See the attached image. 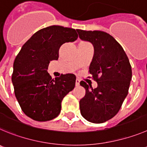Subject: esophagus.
Returning <instances> with one entry per match:
<instances>
[{
	"mask_svg": "<svg viewBox=\"0 0 147 147\" xmlns=\"http://www.w3.org/2000/svg\"><path fill=\"white\" fill-rule=\"evenodd\" d=\"M79 84H80V80H79V79H76V80H75V86H78Z\"/></svg>",
	"mask_w": 147,
	"mask_h": 147,
	"instance_id": "34e87169",
	"label": "esophagus"
}]
</instances>
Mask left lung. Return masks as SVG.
<instances>
[{"mask_svg": "<svg viewBox=\"0 0 147 147\" xmlns=\"http://www.w3.org/2000/svg\"><path fill=\"white\" fill-rule=\"evenodd\" d=\"M79 37L94 46L89 73L97 87L80 81L86 94L80 100V113L92 123H103L113 118L128 94L132 69L124 49L112 36L101 31L77 29ZM90 78V77H88Z\"/></svg>", "mask_w": 147, "mask_h": 147, "instance_id": "left-lung-1", "label": "left lung"}]
</instances>
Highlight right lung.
<instances>
[{
	"mask_svg": "<svg viewBox=\"0 0 147 147\" xmlns=\"http://www.w3.org/2000/svg\"><path fill=\"white\" fill-rule=\"evenodd\" d=\"M74 28L51 26L36 32L16 56L11 77L14 94L26 116L38 121L59 116L63 98L75 86L73 74L52 79L47 72L50 62L59 59V48L74 42Z\"/></svg>",
	"mask_w": 147,
	"mask_h": 147,
	"instance_id": "right-lung-1",
	"label": "right lung"
}]
</instances>
